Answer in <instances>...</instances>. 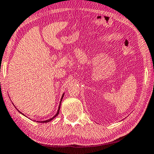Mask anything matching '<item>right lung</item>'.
<instances>
[{
	"instance_id": "add662e5",
	"label": "right lung",
	"mask_w": 154,
	"mask_h": 154,
	"mask_svg": "<svg viewBox=\"0 0 154 154\" xmlns=\"http://www.w3.org/2000/svg\"><path fill=\"white\" fill-rule=\"evenodd\" d=\"M64 94H63V95H62V98H61V101H60V106H59V108H58V110H57V113H56V114L53 117V118H51V119H48V120H46V121H40L41 123H48V122H49V121H52L53 119L55 118V117L56 116H57L58 115V114H59V111H60V105H61V102H62V99H63V97H64ZM17 110H18L19 112H20V113H21V112L18 110V109H17ZM21 114H23V113H21ZM23 115H24V114H23Z\"/></svg>"
}]
</instances>
